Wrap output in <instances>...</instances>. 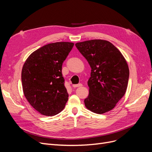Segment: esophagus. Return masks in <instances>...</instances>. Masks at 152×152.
Returning <instances> with one entry per match:
<instances>
[{
	"label": "esophagus",
	"mask_w": 152,
	"mask_h": 152,
	"mask_svg": "<svg viewBox=\"0 0 152 152\" xmlns=\"http://www.w3.org/2000/svg\"><path fill=\"white\" fill-rule=\"evenodd\" d=\"M82 86V84H74V85H73V87H80V86Z\"/></svg>",
	"instance_id": "esophagus-1"
}]
</instances>
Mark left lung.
Returning a JSON list of instances; mask_svg holds the SVG:
<instances>
[{
	"label": "left lung",
	"mask_w": 152,
	"mask_h": 152,
	"mask_svg": "<svg viewBox=\"0 0 152 152\" xmlns=\"http://www.w3.org/2000/svg\"><path fill=\"white\" fill-rule=\"evenodd\" d=\"M75 46L91 68L87 82L89 94L84 99L85 106L98 114L110 111L127 89L129 70L125 58L107 40H86L76 43Z\"/></svg>",
	"instance_id": "1"
}]
</instances>
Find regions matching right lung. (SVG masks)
<instances>
[{
    "instance_id": "right-lung-1",
    "label": "right lung",
    "mask_w": 152,
    "mask_h": 152,
    "mask_svg": "<svg viewBox=\"0 0 152 152\" xmlns=\"http://www.w3.org/2000/svg\"><path fill=\"white\" fill-rule=\"evenodd\" d=\"M73 45L68 42L45 45L32 53L23 66L21 81L25 98L44 115L59 113L67 102L62 65Z\"/></svg>"
}]
</instances>
